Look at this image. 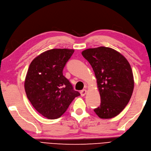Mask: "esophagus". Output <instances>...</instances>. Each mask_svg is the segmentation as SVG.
Instances as JSON below:
<instances>
[{
  "mask_svg": "<svg viewBox=\"0 0 151 151\" xmlns=\"http://www.w3.org/2000/svg\"><path fill=\"white\" fill-rule=\"evenodd\" d=\"M87 89H83V90H82V91H80L81 96H84L85 95H86V94H87Z\"/></svg>",
  "mask_w": 151,
  "mask_h": 151,
  "instance_id": "1",
  "label": "esophagus"
}]
</instances>
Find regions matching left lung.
<instances>
[{
	"label": "left lung",
	"mask_w": 151,
	"mask_h": 151,
	"mask_svg": "<svg viewBox=\"0 0 151 151\" xmlns=\"http://www.w3.org/2000/svg\"><path fill=\"white\" fill-rule=\"evenodd\" d=\"M82 54L93 69L101 98V105L94 111L101 119L115 117L133 94L134 82L129 62L117 50L105 46L88 48Z\"/></svg>",
	"instance_id": "8db88e82"
}]
</instances>
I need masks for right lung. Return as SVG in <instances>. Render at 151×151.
Instances as JSON below:
<instances>
[{"label":"right lung","mask_w":151,"mask_h":151,"mask_svg":"<svg viewBox=\"0 0 151 151\" xmlns=\"http://www.w3.org/2000/svg\"><path fill=\"white\" fill-rule=\"evenodd\" d=\"M74 52L67 48L49 50L34 58L29 65L24 82L27 96L34 109L47 119L61 117L80 95L63 73Z\"/></svg>","instance_id":"1"}]
</instances>
